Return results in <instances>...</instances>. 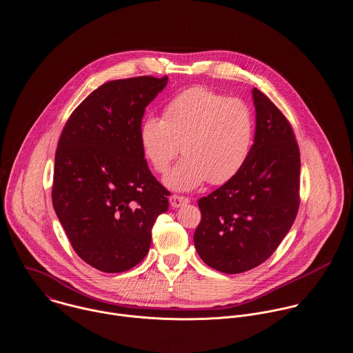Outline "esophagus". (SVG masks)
<instances>
[{
    "label": "esophagus",
    "instance_id": "34e87169",
    "mask_svg": "<svg viewBox=\"0 0 353 353\" xmlns=\"http://www.w3.org/2000/svg\"><path fill=\"white\" fill-rule=\"evenodd\" d=\"M169 201H170L172 208H180V206L187 205L190 202V199L187 196H181V195H172L169 198Z\"/></svg>",
    "mask_w": 353,
    "mask_h": 353
}]
</instances>
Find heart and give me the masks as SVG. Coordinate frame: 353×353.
<instances>
[{"label": "heart", "instance_id": "heart-1", "mask_svg": "<svg viewBox=\"0 0 353 353\" xmlns=\"http://www.w3.org/2000/svg\"><path fill=\"white\" fill-rule=\"evenodd\" d=\"M254 134V113L245 101L194 85L165 103L162 119L145 117L139 140L145 159L161 174L183 151L185 157L165 184L190 191L208 180L219 185L236 177L250 158Z\"/></svg>", "mask_w": 353, "mask_h": 353}]
</instances>
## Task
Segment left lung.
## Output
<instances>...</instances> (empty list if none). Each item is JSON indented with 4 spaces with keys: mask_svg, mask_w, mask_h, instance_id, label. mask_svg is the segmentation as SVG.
I'll list each match as a JSON object with an SVG mask.
<instances>
[{
    "mask_svg": "<svg viewBox=\"0 0 353 353\" xmlns=\"http://www.w3.org/2000/svg\"><path fill=\"white\" fill-rule=\"evenodd\" d=\"M256 130L241 172L198 201L194 244L212 269L237 274L263 263L281 244L299 208L301 155L281 110L252 90Z\"/></svg>",
    "mask_w": 353,
    "mask_h": 353,
    "instance_id": "1",
    "label": "left lung"
}]
</instances>
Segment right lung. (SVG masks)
<instances>
[{
  "mask_svg": "<svg viewBox=\"0 0 353 353\" xmlns=\"http://www.w3.org/2000/svg\"><path fill=\"white\" fill-rule=\"evenodd\" d=\"M168 84L140 76L94 90L70 114L55 152L52 205L74 252L103 273H122L150 251L169 191L152 176L139 130Z\"/></svg>",
  "mask_w": 353,
  "mask_h": 353,
  "instance_id": "add662e5",
  "label": "right lung"
}]
</instances>
